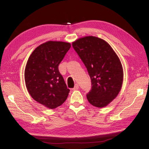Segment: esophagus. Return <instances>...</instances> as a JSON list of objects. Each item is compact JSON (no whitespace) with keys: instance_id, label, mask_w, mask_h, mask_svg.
Here are the masks:
<instances>
[{"instance_id":"obj_1","label":"esophagus","mask_w":149,"mask_h":149,"mask_svg":"<svg viewBox=\"0 0 149 149\" xmlns=\"http://www.w3.org/2000/svg\"><path fill=\"white\" fill-rule=\"evenodd\" d=\"M79 89V85L78 84H76L74 85V87L73 88V90H77Z\"/></svg>"}]
</instances>
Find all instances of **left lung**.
<instances>
[{
	"label": "left lung",
	"instance_id": "left-lung-1",
	"mask_svg": "<svg viewBox=\"0 0 149 149\" xmlns=\"http://www.w3.org/2000/svg\"><path fill=\"white\" fill-rule=\"evenodd\" d=\"M72 45L86 67L92 88L89 102L97 107L106 106L118 95L123 82V70L118 55L109 43L93 36L76 40Z\"/></svg>",
	"mask_w": 149,
	"mask_h": 149
}]
</instances>
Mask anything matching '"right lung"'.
Listing matches in <instances>:
<instances>
[{
    "instance_id": "obj_1",
    "label": "right lung",
    "mask_w": 149,
    "mask_h": 149,
    "mask_svg": "<svg viewBox=\"0 0 149 149\" xmlns=\"http://www.w3.org/2000/svg\"><path fill=\"white\" fill-rule=\"evenodd\" d=\"M70 47V43L48 41L36 48L26 63V89L34 100L49 109L61 106L70 93L58 66Z\"/></svg>"
}]
</instances>
